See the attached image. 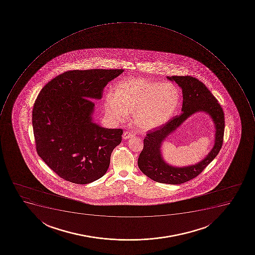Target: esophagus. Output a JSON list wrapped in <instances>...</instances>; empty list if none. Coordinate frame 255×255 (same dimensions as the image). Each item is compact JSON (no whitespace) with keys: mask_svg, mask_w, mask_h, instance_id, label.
<instances>
[{"mask_svg":"<svg viewBox=\"0 0 255 255\" xmlns=\"http://www.w3.org/2000/svg\"><path fill=\"white\" fill-rule=\"evenodd\" d=\"M134 136V133L133 132L132 130H127L123 134V138L125 139H128V138H131V137Z\"/></svg>","mask_w":255,"mask_h":255,"instance_id":"esophagus-1","label":"esophagus"}]
</instances>
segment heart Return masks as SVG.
I'll return each mask as SVG.
<instances>
[{
    "label": "heart",
    "instance_id": "b5f03b06",
    "mask_svg": "<svg viewBox=\"0 0 255 255\" xmlns=\"http://www.w3.org/2000/svg\"><path fill=\"white\" fill-rule=\"evenodd\" d=\"M179 103L180 93L173 83L130 78L114 87L104 107L111 120L123 122L132 113L134 125L150 130L166 124L176 113Z\"/></svg>",
    "mask_w": 255,
    "mask_h": 255
}]
</instances>
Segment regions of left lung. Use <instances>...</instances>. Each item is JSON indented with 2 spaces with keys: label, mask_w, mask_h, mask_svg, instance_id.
I'll list each match as a JSON object with an SVG mask.
<instances>
[{
  "label": "left lung",
  "mask_w": 255,
  "mask_h": 255,
  "mask_svg": "<svg viewBox=\"0 0 255 255\" xmlns=\"http://www.w3.org/2000/svg\"><path fill=\"white\" fill-rule=\"evenodd\" d=\"M167 78L175 81L183 91V113L146 133L143 148L138 156V166L144 175L155 182L176 185L186 183L200 175L219 154L224 137L225 117L217 99L200 80L191 76H172ZM199 110L208 113L215 123V146L209 155L197 165L185 168L169 166L160 155V143L190 115Z\"/></svg>",
  "instance_id": "1"
}]
</instances>
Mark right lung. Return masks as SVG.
Returning a JSON list of instances; mask_svg holds the SVG:
<instances>
[{"mask_svg":"<svg viewBox=\"0 0 255 255\" xmlns=\"http://www.w3.org/2000/svg\"><path fill=\"white\" fill-rule=\"evenodd\" d=\"M124 69L72 70L41 89L32 109L36 152L56 175L88 184L108 171L111 154L122 140L123 129L92 121L95 103L108 83Z\"/></svg>","mask_w":255,"mask_h":255,"instance_id":"right-lung-1","label":"right lung"}]
</instances>
